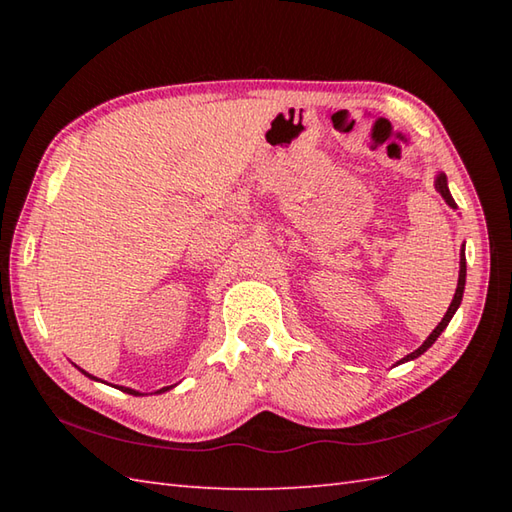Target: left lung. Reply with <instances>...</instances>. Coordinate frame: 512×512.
Segmentation results:
<instances>
[{
    "label": "left lung",
    "mask_w": 512,
    "mask_h": 512,
    "mask_svg": "<svg viewBox=\"0 0 512 512\" xmlns=\"http://www.w3.org/2000/svg\"><path fill=\"white\" fill-rule=\"evenodd\" d=\"M433 187H436V191L442 195L444 198V202H447L451 209H458V204H455V200H453V195H451V191H449V182H447V176H444L442 171H438V176H436V180H433ZM464 284H466V257H464V244H462V248H460V277H458V288H455V295H453V301H451V306H449V310H447V314H444V319L436 325V330H433L429 336H427V341H424L418 350H413L411 354H407L405 358H400V361L396 363V365H400V363H407V361H413V358H418L420 354H424L429 350V347L438 341V336L447 330V325H449V321L453 319V314L458 312V308H460V303H462V295H464Z\"/></svg>",
    "instance_id": "8db88e82"
}]
</instances>
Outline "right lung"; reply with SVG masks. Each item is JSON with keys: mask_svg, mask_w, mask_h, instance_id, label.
Returning <instances> with one entry per match:
<instances>
[{"mask_svg": "<svg viewBox=\"0 0 512 512\" xmlns=\"http://www.w3.org/2000/svg\"><path fill=\"white\" fill-rule=\"evenodd\" d=\"M79 369H81V367H79ZM81 372H83L85 376H88V378H92V380H99L96 376H92V374L85 372V369H81ZM171 387H173V385H171ZM171 387H162V389H158V391H156V394H162V391H169ZM118 389H121V391H127V394H132V396H145V394H140V391H136V389H129V387H118Z\"/></svg>", "mask_w": 512, "mask_h": 512, "instance_id": "add662e5", "label": "right lung"}]
</instances>
